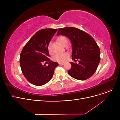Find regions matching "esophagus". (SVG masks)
Instances as JSON below:
<instances>
[{
  "instance_id": "1",
  "label": "esophagus",
  "mask_w": 120,
  "mask_h": 120,
  "mask_svg": "<svg viewBox=\"0 0 120 120\" xmlns=\"http://www.w3.org/2000/svg\"><path fill=\"white\" fill-rule=\"evenodd\" d=\"M59 64L60 65H63L64 64V63H59Z\"/></svg>"
}]
</instances>
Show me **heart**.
Wrapping results in <instances>:
<instances>
[{
    "instance_id": "1",
    "label": "heart",
    "mask_w": 120,
    "mask_h": 120,
    "mask_svg": "<svg viewBox=\"0 0 120 120\" xmlns=\"http://www.w3.org/2000/svg\"><path fill=\"white\" fill-rule=\"evenodd\" d=\"M57 40L58 42L60 43L63 46H65L66 44V43H68L67 39L65 36H59L57 38ZM47 49L49 53H52V49L51 48V43L50 42L48 44ZM69 56H70V55H69V54L68 52L57 54L54 56L53 59L54 61L57 62L63 63L67 60V59L69 57Z\"/></svg>"
}]
</instances>
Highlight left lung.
<instances>
[{
  "mask_svg": "<svg viewBox=\"0 0 120 120\" xmlns=\"http://www.w3.org/2000/svg\"><path fill=\"white\" fill-rule=\"evenodd\" d=\"M57 35H63L70 39L72 48L71 68L68 72L74 79L85 80L96 71L100 61V50L96 41L84 31L74 27L59 29Z\"/></svg>",
  "mask_w": 120,
  "mask_h": 120,
  "instance_id": "left-lung-1",
  "label": "left lung"
}]
</instances>
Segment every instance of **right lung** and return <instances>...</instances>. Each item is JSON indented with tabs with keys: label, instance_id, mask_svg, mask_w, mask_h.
<instances>
[{
	"label": "right lung",
	"instance_id": "right-lung-1",
	"mask_svg": "<svg viewBox=\"0 0 120 120\" xmlns=\"http://www.w3.org/2000/svg\"><path fill=\"white\" fill-rule=\"evenodd\" d=\"M57 29H44L38 31L23 47L20 55V65L25 77L31 84H46L53 76L58 63L51 61L47 47ZM49 63L47 66L41 64Z\"/></svg>",
	"mask_w": 120,
	"mask_h": 120
}]
</instances>
